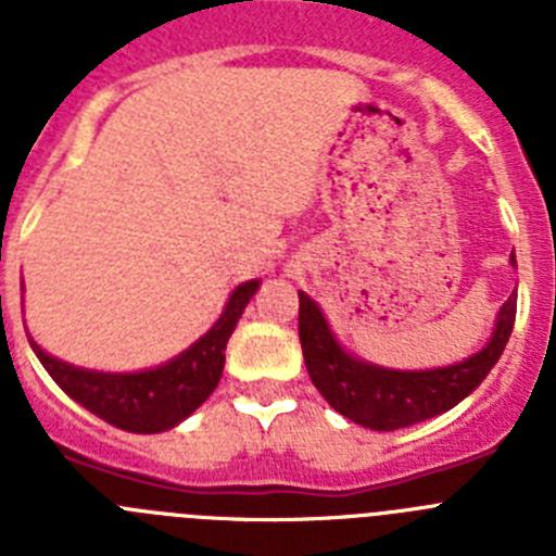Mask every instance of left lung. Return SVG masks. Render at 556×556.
Listing matches in <instances>:
<instances>
[{"label":"left lung","mask_w":556,"mask_h":556,"mask_svg":"<svg viewBox=\"0 0 556 556\" xmlns=\"http://www.w3.org/2000/svg\"><path fill=\"white\" fill-rule=\"evenodd\" d=\"M509 264L518 267L515 250ZM298 333L312 384L320 390L331 409L372 431H395L424 424L465 401L488 378L507 348L518 308L515 294H509V301L495 314L493 333L473 356L431 370H392L345 351L328 326L323 308L306 292H298Z\"/></svg>","instance_id":"left-lung-1"}]
</instances>
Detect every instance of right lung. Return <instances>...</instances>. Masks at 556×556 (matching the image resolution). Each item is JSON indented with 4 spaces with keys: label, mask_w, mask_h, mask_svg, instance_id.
<instances>
[{
    "label": "right lung",
    "mask_w": 556,
    "mask_h": 556,
    "mask_svg": "<svg viewBox=\"0 0 556 556\" xmlns=\"http://www.w3.org/2000/svg\"><path fill=\"white\" fill-rule=\"evenodd\" d=\"M258 283L262 281L239 283L230 292L219 320L198 342L150 370L102 372L68 365L43 351L27 333L29 348L36 351L52 381L91 415L132 434H159L184 424L217 390L225 367V345L250 298L258 292Z\"/></svg>",
    "instance_id": "1"
}]
</instances>
